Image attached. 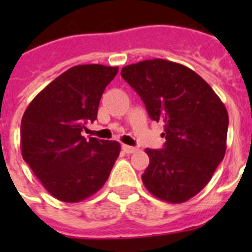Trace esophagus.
Instances as JSON below:
<instances>
[{"mask_svg": "<svg viewBox=\"0 0 252 252\" xmlns=\"http://www.w3.org/2000/svg\"><path fill=\"white\" fill-rule=\"evenodd\" d=\"M122 150H124V153H126V154H133V153H136L137 149L133 148V146L122 145Z\"/></svg>", "mask_w": 252, "mask_h": 252, "instance_id": "34e87169", "label": "esophagus"}]
</instances>
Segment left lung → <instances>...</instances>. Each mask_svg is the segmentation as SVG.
I'll return each mask as SVG.
<instances>
[{
  "mask_svg": "<svg viewBox=\"0 0 252 252\" xmlns=\"http://www.w3.org/2000/svg\"><path fill=\"white\" fill-rule=\"evenodd\" d=\"M121 75L164 125V148L146 149L142 183L169 203H183L208 184L226 153L228 113L203 78L182 64L150 59L122 68Z\"/></svg>",
  "mask_w": 252,
  "mask_h": 252,
  "instance_id": "left-lung-1",
  "label": "left lung"
}]
</instances>
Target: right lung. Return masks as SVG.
<instances>
[{"mask_svg": "<svg viewBox=\"0 0 252 252\" xmlns=\"http://www.w3.org/2000/svg\"><path fill=\"white\" fill-rule=\"evenodd\" d=\"M117 66L84 64L44 88L21 120V154L37 179L62 202L77 203L98 192L121 151L117 141L82 136L97 119L104 88Z\"/></svg>", "mask_w": 252, "mask_h": 252, "instance_id": "obj_1", "label": "right lung"}]
</instances>
